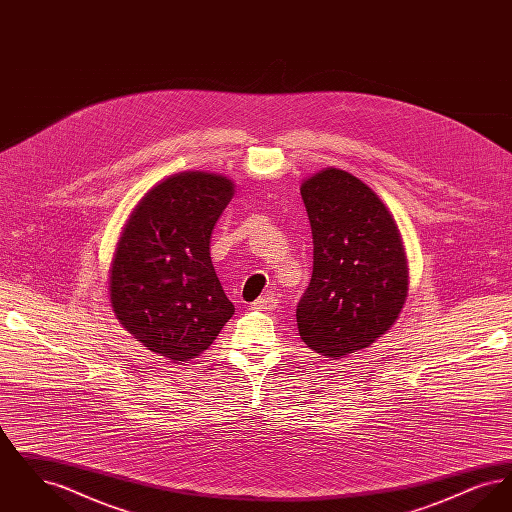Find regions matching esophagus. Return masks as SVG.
I'll use <instances>...</instances> for the list:
<instances>
[{"label":"esophagus","instance_id":"esophagus-1","mask_svg":"<svg viewBox=\"0 0 512 512\" xmlns=\"http://www.w3.org/2000/svg\"><path fill=\"white\" fill-rule=\"evenodd\" d=\"M276 307H278V299H276L272 293H268L265 297H259L257 301L251 303V309H253V311H272V309H276Z\"/></svg>","mask_w":512,"mask_h":512}]
</instances>
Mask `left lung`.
Listing matches in <instances>:
<instances>
[{"label":"left lung","mask_w":512,"mask_h":512,"mask_svg":"<svg viewBox=\"0 0 512 512\" xmlns=\"http://www.w3.org/2000/svg\"><path fill=\"white\" fill-rule=\"evenodd\" d=\"M301 197L313 276L295 309L297 328L313 351L336 359L365 349L399 317L409 290L405 249L386 205L349 172H318Z\"/></svg>","instance_id":"obj_1"}]
</instances>
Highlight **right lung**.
I'll list each match as a JSON object with an SVG mask.
<instances>
[{"label": "right lung", "mask_w": 512, "mask_h": 512, "mask_svg": "<svg viewBox=\"0 0 512 512\" xmlns=\"http://www.w3.org/2000/svg\"><path fill=\"white\" fill-rule=\"evenodd\" d=\"M234 195L228 178L182 172L132 211L111 267V305L149 351L188 361L234 315L211 263V234Z\"/></svg>", "instance_id": "1"}]
</instances>
